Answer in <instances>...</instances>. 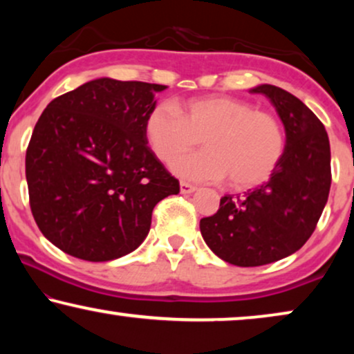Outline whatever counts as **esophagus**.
Masks as SVG:
<instances>
[{"label": "esophagus", "mask_w": 354, "mask_h": 354, "mask_svg": "<svg viewBox=\"0 0 354 354\" xmlns=\"http://www.w3.org/2000/svg\"><path fill=\"white\" fill-rule=\"evenodd\" d=\"M195 190H196V187L192 185V183L180 182V192L183 193V195H188V193H193Z\"/></svg>", "instance_id": "obj_1"}]
</instances>
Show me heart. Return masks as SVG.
I'll return each mask as SVG.
<instances>
[{
    "instance_id": "heart-1",
    "label": "heart",
    "mask_w": 354,
    "mask_h": 354,
    "mask_svg": "<svg viewBox=\"0 0 354 354\" xmlns=\"http://www.w3.org/2000/svg\"><path fill=\"white\" fill-rule=\"evenodd\" d=\"M145 133L159 161L171 164L201 139L207 151L174 162L188 180L221 182L229 177L245 190L268 180L283 156L282 125L272 113L232 96H203L182 109L158 104L148 114Z\"/></svg>"
}]
</instances>
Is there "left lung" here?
I'll return each mask as SVG.
<instances>
[{
  "label": "left lung",
  "instance_id": "1",
  "mask_svg": "<svg viewBox=\"0 0 354 354\" xmlns=\"http://www.w3.org/2000/svg\"><path fill=\"white\" fill-rule=\"evenodd\" d=\"M251 93L268 96L285 127L279 166L263 185L243 196L221 198L214 216L200 230L212 253L240 268L287 258L316 229L330 192V145L324 124L303 101L274 85Z\"/></svg>",
  "mask_w": 354,
  "mask_h": 354
}]
</instances>
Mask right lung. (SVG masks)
<instances>
[{
  "label": "right lung",
  "mask_w": 354,
  "mask_h": 354,
  "mask_svg": "<svg viewBox=\"0 0 354 354\" xmlns=\"http://www.w3.org/2000/svg\"><path fill=\"white\" fill-rule=\"evenodd\" d=\"M166 88L104 77L41 113L26 154L28 200L38 229L64 253L93 263L132 253L154 206L180 192L145 133Z\"/></svg>",
  "instance_id": "add662e5"
}]
</instances>
